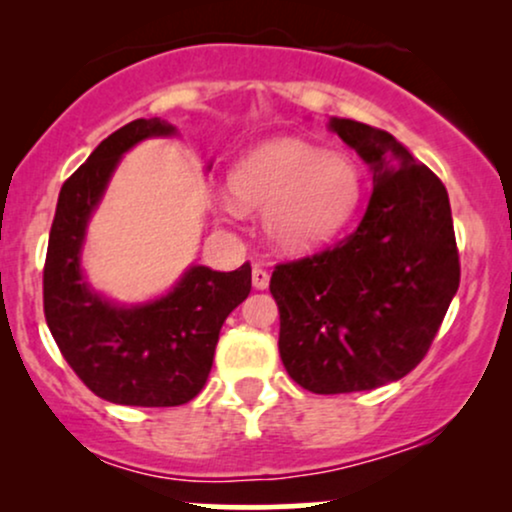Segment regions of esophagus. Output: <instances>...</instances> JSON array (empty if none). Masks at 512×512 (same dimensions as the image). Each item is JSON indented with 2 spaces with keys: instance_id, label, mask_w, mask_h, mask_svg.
Masks as SVG:
<instances>
[{
  "instance_id": "34e87169",
  "label": "esophagus",
  "mask_w": 512,
  "mask_h": 512,
  "mask_svg": "<svg viewBox=\"0 0 512 512\" xmlns=\"http://www.w3.org/2000/svg\"><path fill=\"white\" fill-rule=\"evenodd\" d=\"M252 286L257 291H264L269 286V272L262 267H252Z\"/></svg>"
}]
</instances>
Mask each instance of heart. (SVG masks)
Instances as JSON below:
<instances>
[{"label": "heart", "instance_id": "b5f03b06", "mask_svg": "<svg viewBox=\"0 0 512 512\" xmlns=\"http://www.w3.org/2000/svg\"><path fill=\"white\" fill-rule=\"evenodd\" d=\"M363 175L344 151H322L296 137H276L248 151L223 195L228 214L267 209L264 228L276 248L310 252L332 240L361 202Z\"/></svg>", "mask_w": 512, "mask_h": 512}]
</instances>
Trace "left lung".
Masks as SVG:
<instances>
[{
	"mask_svg": "<svg viewBox=\"0 0 512 512\" xmlns=\"http://www.w3.org/2000/svg\"><path fill=\"white\" fill-rule=\"evenodd\" d=\"M330 129L373 173L351 236L276 264L286 373L315 395L395 383L426 356L460 286L448 190L390 132L332 117Z\"/></svg>",
	"mask_w": 512,
	"mask_h": 512,
	"instance_id": "obj_1",
	"label": "left lung"
}]
</instances>
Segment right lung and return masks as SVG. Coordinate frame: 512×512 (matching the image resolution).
Here are the masks:
<instances>
[{"label": "right lung", "instance_id": "1", "mask_svg": "<svg viewBox=\"0 0 512 512\" xmlns=\"http://www.w3.org/2000/svg\"><path fill=\"white\" fill-rule=\"evenodd\" d=\"M161 117H139L103 139L62 185L43 272L45 320L64 361L98 397L125 407H178L202 392L226 317L248 298L252 269L192 264L146 303H115L88 284L81 250L93 211L122 156L144 139L175 137Z\"/></svg>", "mask_w": 512, "mask_h": 512}]
</instances>
